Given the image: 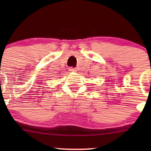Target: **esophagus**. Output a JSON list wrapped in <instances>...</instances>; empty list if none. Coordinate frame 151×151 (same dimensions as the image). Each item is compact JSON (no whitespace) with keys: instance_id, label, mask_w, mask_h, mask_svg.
I'll return each instance as SVG.
<instances>
[{"instance_id":"1","label":"esophagus","mask_w":151,"mask_h":151,"mask_svg":"<svg viewBox=\"0 0 151 151\" xmlns=\"http://www.w3.org/2000/svg\"><path fill=\"white\" fill-rule=\"evenodd\" d=\"M68 71H71V72H76V71H77V69H76L75 68H72V67H70V68H68Z\"/></svg>"}]
</instances>
